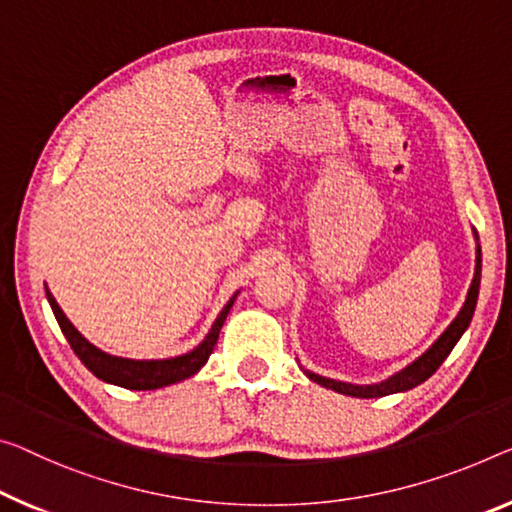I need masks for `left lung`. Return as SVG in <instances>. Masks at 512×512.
Masks as SVG:
<instances>
[{"label": "left lung", "mask_w": 512, "mask_h": 512, "mask_svg": "<svg viewBox=\"0 0 512 512\" xmlns=\"http://www.w3.org/2000/svg\"><path fill=\"white\" fill-rule=\"evenodd\" d=\"M478 288H481V247L476 249V272H474V279H471L465 306H462L460 313L455 316L451 325L446 327V332L439 336L437 341L432 343L419 359H414L410 366H405L403 371H398L396 375H391V377H387V380H382L377 384L338 382V380H329V377H322V375H316L311 371H304L306 377L313 382H318L320 387H327L336 393H345V396H355V398H382V396H389V393L410 391L414 387H419L421 382H426L428 377L444 364V359L451 355L455 343H458L460 336L465 334V329L469 327V322H471V318H474V311H476Z\"/></svg>", "instance_id": "8db88e82"}]
</instances>
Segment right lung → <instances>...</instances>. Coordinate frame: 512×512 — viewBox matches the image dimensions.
<instances>
[{
	"label": "right lung",
	"mask_w": 512,
	"mask_h": 512,
	"mask_svg": "<svg viewBox=\"0 0 512 512\" xmlns=\"http://www.w3.org/2000/svg\"><path fill=\"white\" fill-rule=\"evenodd\" d=\"M47 302L52 306L54 318H57L61 332L68 338L70 348L77 357H80L82 364L89 368V371L98 377L102 382L116 384V387L123 389H135V391H151V389H160V387H169V384H176L180 380H187L194 373L201 371V366L206 364L208 357L215 350L217 338H219V329H222L226 316H229L231 306L235 302V293L226 306L219 313L215 325L210 327L208 336L196 345L192 352L180 357H171V359H125V357H114L102 352L96 345L86 341V338L77 332L73 327V322L66 318V313L61 311V306L54 300V295L45 288Z\"/></svg>",
	"instance_id": "obj_1"
}]
</instances>
